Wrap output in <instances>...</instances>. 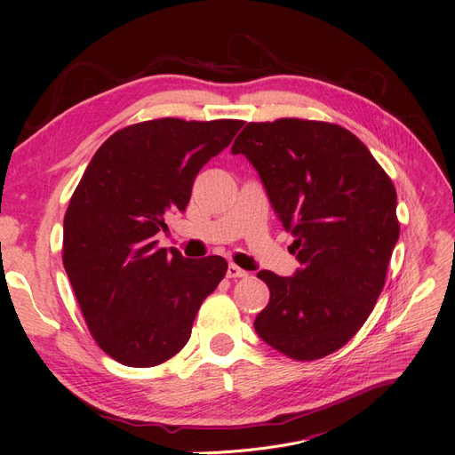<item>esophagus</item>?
<instances>
[{"instance_id": "1", "label": "esophagus", "mask_w": 455, "mask_h": 455, "mask_svg": "<svg viewBox=\"0 0 455 455\" xmlns=\"http://www.w3.org/2000/svg\"><path fill=\"white\" fill-rule=\"evenodd\" d=\"M246 275H249V271L241 269L235 264H229L228 266V279H243V277H246Z\"/></svg>"}]
</instances>
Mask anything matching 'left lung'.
<instances>
[{
  "mask_svg": "<svg viewBox=\"0 0 455 455\" xmlns=\"http://www.w3.org/2000/svg\"><path fill=\"white\" fill-rule=\"evenodd\" d=\"M231 151L254 164L301 266L292 277L258 273L271 296L254 330L294 361L323 359L359 332L383 291L401 233L395 186L334 123H249Z\"/></svg>",
  "mask_w": 455,
  "mask_h": 455,
  "instance_id": "obj_1",
  "label": "left lung"
}]
</instances>
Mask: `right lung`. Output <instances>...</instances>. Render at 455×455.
Returning a JSON list of instances; mask_svg holds the SVG:
<instances>
[{
  "label": "right lung",
  "mask_w": 455,
  "mask_h": 455,
  "mask_svg": "<svg viewBox=\"0 0 455 455\" xmlns=\"http://www.w3.org/2000/svg\"><path fill=\"white\" fill-rule=\"evenodd\" d=\"M237 119L163 117L114 132L96 149L64 216L62 264L89 332L117 363L149 368L180 351L222 256L161 249L164 216L186 211L199 171L229 146Z\"/></svg>",
  "instance_id": "obj_1"
}]
</instances>
